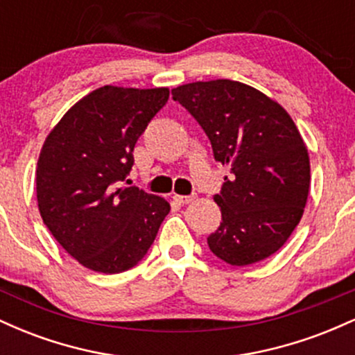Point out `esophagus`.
I'll return each instance as SVG.
<instances>
[{
    "instance_id": "34e87169",
    "label": "esophagus",
    "mask_w": 355,
    "mask_h": 355,
    "mask_svg": "<svg viewBox=\"0 0 355 355\" xmlns=\"http://www.w3.org/2000/svg\"><path fill=\"white\" fill-rule=\"evenodd\" d=\"M173 200L177 203H180V205H187V203L195 200V195H177V193H175Z\"/></svg>"
}]
</instances>
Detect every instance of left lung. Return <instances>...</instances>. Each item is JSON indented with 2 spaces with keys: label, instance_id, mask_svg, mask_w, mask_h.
Listing matches in <instances>:
<instances>
[{
  "label": "left lung",
  "instance_id": "8db88e82",
  "mask_svg": "<svg viewBox=\"0 0 355 355\" xmlns=\"http://www.w3.org/2000/svg\"><path fill=\"white\" fill-rule=\"evenodd\" d=\"M209 137L215 160L230 166L215 195L222 222L207 239L230 266L260 262L287 242L302 218L311 162L285 110L234 80L195 81L172 89Z\"/></svg>",
  "mask_w": 355,
  "mask_h": 355
}]
</instances>
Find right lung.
<instances>
[{
	"label": "right lung",
	"mask_w": 355,
	"mask_h": 355,
	"mask_svg": "<svg viewBox=\"0 0 355 355\" xmlns=\"http://www.w3.org/2000/svg\"><path fill=\"white\" fill-rule=\"evenodd\" d=\"M168 88L101 87L64 113L44 140L36 198L53 237L83 267L120 274L144 259L170 203L138 187H118L133 148L165 107Z\"/></svg>",
	"instance_id": "right-lung-1"
}]
</instances>
